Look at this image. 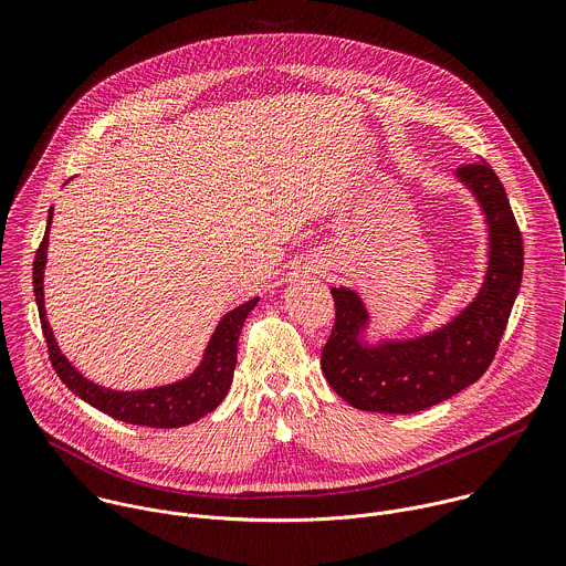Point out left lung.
Wrapping results in <instances>:
<instances>
[{
  "label": "left lung",
  "instance_id": "8db88e82",
  "mask_svg": "<svg viewBox=\"0 0 566 566\" xmlns=\"http://www.w3.org/2000/svg\"><path fill=\"white\" fill-rule=\"evenodd\" d=\"M454 177L472 192L489 230V266L476 297L443 327L406 340L365 343L363 297L334 286L336 322L322 349V371L349 406L380 415H412L454 396L495 358L524 271L522 232L495 170L479 160Z\"/></svg>",
  "mask_w": 566,
  "mask_h": 566
}]
</instances>
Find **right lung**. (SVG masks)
<instances>
[{
  "instance_id": "obj_1",
  "label": "right lung",
  "mask_w": 566,
  "mask_h": 566,
  "mask_svg": "<svg viewBox=\"0 0 566 566\" xmlns=\"http://www.w3.org/2000/svg\"><path fill=\"white\" fill-rule=\"evenodd\" d=\"M53 210H49V226L44 232L42 244L35 253L33 262V293L40 311L42 334L49 349V360L60 376V380L92 408L109 415L112 419L132 423V426H147V428H184L190 426L212 410H217L219 402L226 398L232 371L237 365V340L241 334V327L249 317V313L255 308L260 297H253L241 306L228 311L217 325L203 358L199 367L170 385L149 387V389H136V391H120L103 387L90 378L80 374L66 356L60 352L53 332L46 319L44 308V266H46V249H49V228H51Z\"/></svg>"
}]
</instances>
